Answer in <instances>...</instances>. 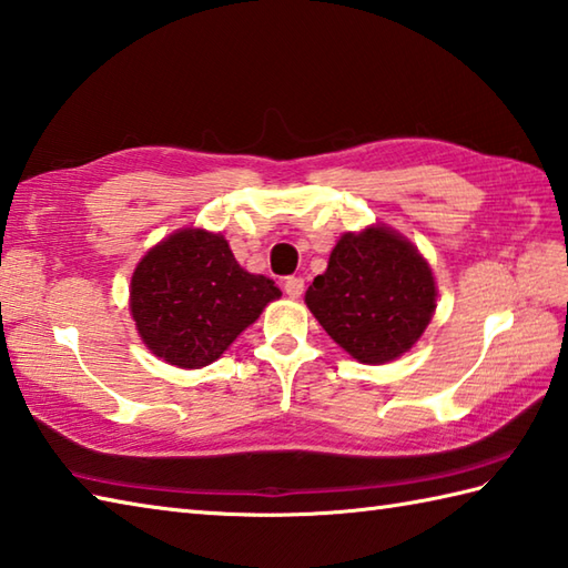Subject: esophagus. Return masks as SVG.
Listing matches in <instances>:
<instances>
[{"instance_id":"obj_1","label":"esophagus","mask_w":568,"mask_h":568,"mask_svg":"<svg viewBox=\"0 0 568 568\" xmlns=\"http://www.w3.org/2000/svg\"><path fill=\"white\" fill-rule=\"evenodd\" d=\"M283 291L291 295V297H300V295H303V291H305V281H303V277H285Z\"/></svg>"}]
</instances>
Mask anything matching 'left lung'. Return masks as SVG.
Listing matches in <instances>:
<instances>
[{"mask_svg":"<svg viewBox=\"0 0 568 568\" xmlns=\"http://www.w3.org/2000/svg\"><path fill=\"white\" fill-rule=\"evenodd\" d=\"M436 281L414 243L386 226L344 233L307 287L310 313L362 364L406 354L436 313Z\"/></svg>","mask_w":568,"mask_h":568,"instance_id":"obj_1","label":"left lung"}]
</instances>
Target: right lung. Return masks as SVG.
Segmentation results:
<instances>
[{
    "instance_id": "add662e5",
    "label": "right lung",
    "mask_w": 568,
    "mask_h": 568,
    "mask_svg": "<svg viewBox=\"0 0 568 568\" xmlns=\"http://www.w3.org/2000/svg\"><path fill=\"white\" fill-rule=\"evenodd\" d=\"M275 297L281 291L271 277L243 271L229 241L204 229L160 241L130 281V313L142 342L182 369L216 362Z\"/></svg>"
}]
</instances>
